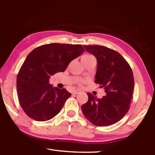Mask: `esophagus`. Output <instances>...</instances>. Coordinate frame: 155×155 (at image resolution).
<instances>
[{
	"instance_id": "34e87169",
	"label": "esophagus",
	"mask_w": 155,
	"mask_h": 155,
	"mask_svg": "<svg viewBox=\"0 0 155 155\" xmlns=\"http://www.w3.org/2000/svg\"><path fill=\"white\" fill-rule=\"evenodd\" d=\"M81 90H75V91H72V94H79V93H81Z\"/></svg>"
}]
</instances>
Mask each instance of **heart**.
I'll list each match as a JSON object with an SVG mask.
<instances>
[{
  "label": "heart",
  "mask_w": 155,
  "mask_h": 155,
  "mask_svg": "<svg viewBox=\"0 0 155 155\" xmlns=\"http://www.w3.org/2000/svg\"><path fill=\"white\" fill-rule=\"evenodd\" d=\"M91 57H94L92 55H91V54H84V55L82 57V59H89V58H91Z\"/></svg>",
  "instance_id": "1"
}]
</instances>
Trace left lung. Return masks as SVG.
<instances>
[{
  "label": "left lung",
  "instance_id": "1",
  "mask_svg": "<svg viewBox=\"0 0 155 155\" xmlns=\"http://www.w3.org/2000/svg\"><path fill=\"white\" fill-rule=\"evenodd\" d=\"M97 59L95 83L104 87L106 95L97 98L87 93L88 101L81 106L89 121L106 127L120 121L129 109L134 89V78L129 64L118 52L107 47L84 45Z\"/></svg>",
  "mask_w": 155,
  "mask_h": 155
}]
</instances>
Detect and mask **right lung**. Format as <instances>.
I'll return each instance as SVG.
<instances>
[{"mask_svg":"<svg viewBox=\"0 0 155 155\" xmlns=\"http://www.w3.org/2000/svg\"><path fill=\"white\" fill-rule=\"evenodd\" d=\"M85 50L79 44L52 43L33 50L18 74L16 87L21 107L28 117L47 121L59 114L71 96L65 89L52 87L51 76L64 72Z\"/></svg>","mask_w":155,"mask_h":155,"instance_id":"add662e5","label":"right lung"}]
</instances>
